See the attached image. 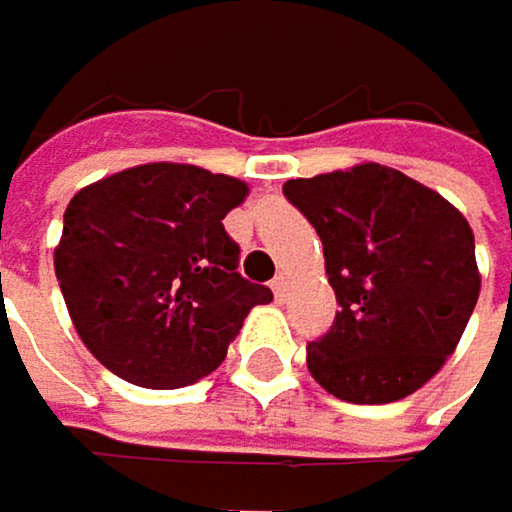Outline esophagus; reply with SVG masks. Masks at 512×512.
I'll return each instance as SVG.
<instances>
[{
  "label": "esophagus",
  "instance_id": "1",
  "mask_svg": "<svg viewBox=\"0 0 512 512\" xmlns=\"http://www.w3.org/2000/svg\"><path fill=\"white\" fill-rule=\"evenodd\" d=\"M270 291H273V298L282 304V301H285V294H288V282H285L282 276H276V279L270 282Z\"/></svg>",
  "mask_w": 512,
  "mask_h": 512
}]
</instances>
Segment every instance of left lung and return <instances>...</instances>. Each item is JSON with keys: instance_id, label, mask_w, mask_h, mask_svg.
<instances>
[{"instance_id": "obj_1", "label": "left lung", "mask_w": 512, "mask_h": 512, "mask_svg": "<svg viewBox=\"0 0 512 512\" xmlns=\"http://www.w3.org/2000/svg\"><path fill=\"white\" fill-rule=\"evenodd\" d=\"M282 193L316 227L341 304L331 331L307 347L316 384L356 405L421 390L455 353L479 301L467 218L378 162L294 178Z\"/></svg>"}]
</instances>
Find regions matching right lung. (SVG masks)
<instances>
[{"label":"right lung","instance_id":"1","mask_svg":"<svg viewBox=\"0 0 512 512\" xmlns=\"http://www.w3.org/2000/svg\"><path fill=\"white\" fill-rule=\"evenodd\" d=\"M248 184L187 162H147L82 187L54 245L73 328L137 387L178 390L218 368L267 285L236 273L224 218Z\"/></svg>","mask_w":512,"mask_h":512}]
</instances>
